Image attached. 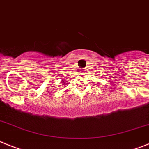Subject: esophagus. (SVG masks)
<instances>
[{
	"instance_id": "esophagus-1",
	"label": "esophagus",
	"mask_w": 149,
	"mask_h": 149,
	"mask_svg": "<svg viewBox=\"0 0 149 149\" xmlns=\"http://www.w3.org/2000/svg\"><path fill=\"white\" fill-rule=\"evenodd\" d=\"M86 68H82L80 70V72H82V73H85V72H86Z\"/></svg>"
}]
</instances>
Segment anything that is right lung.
<instances>
[{
  "instance_id": "add662e5",
  "label": "right lung",
  "mask_w": 149,
  "mask_h": 149,
  "mask_svg": "<svg viewBox=\"0 0 149 149\" xmlns=\"http://www.w3.org/2000/svg\"><path fill=\"white\" fill-rule=\"evenodd\" d=\"M62 81H64V80H62ZM62 84H63V86H67V85L68 84V83H67V82H66V83H65L64 82H63V83H62Z\"/></svg>"
}]
</instances>
